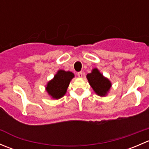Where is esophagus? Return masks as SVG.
<instances>
[{"instance_id": "obj_1", "label": "esophagus", "mask_w": 149, "mask_h": 149, "mask_svg": "<svg viewBox=\"0 0 149 149\" xmlns=\"http://www.w3.org/2000/svg\"><path fill=\"white\" fill-rule=\"evenodd\" d=\"M77 76L79 78H82L83 77V73H82V72H79V73H77Z\"/></svg>"}]
</instances>
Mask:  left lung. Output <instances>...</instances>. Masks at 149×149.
<instances>
[{"mask_svg": "<svg viewBox=\"0 0 149 149\" xmlns=\"http://www.w3.org/2000/svg\"><path fill=\"white\" fill-rule=\"evenodd\" d=\"M86 78L90 86L92 87L93 90L97 95L100 97H105L107 94L112 84L109 79L105 78L100 73L98 69H93L91 73L87 74Z\"/></svg>", "mask_w": 149, "mask_h": 149, "instance_id": "left-lung-1", "label": "left lung"}]
</instances>
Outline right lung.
Instances as JSON below:
<instances>
[{
	"instance_id": "1",
	"label": "right lung",
	"mask_w": 149,
	"mask_h": 149,
	"mask_svg": "<svg viewBox=\"0 0 149 149\" xmlns=\"http://www.w3.org/2000/svg\"><path fill=\"white\" fill-rule=\"evenodd\" d=\"M74 74L70 71L59 70L55 75L53 79L47 84L46 91L52 98H61L65 94L69 84Z\"/></svg>"
}]
</instances>
